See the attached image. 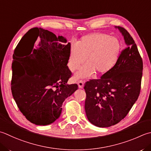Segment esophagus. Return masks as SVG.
<instances>
[{
  "mask_svg": "<svg viewBox=\"0 0 151 151\" xmlns=\"http://www.w3.org/2000/svg\"><path fill=\"white\" fill-rule=\"evenodd\" d=\"M78 85L79 88H83L84 87V81H79L78 82Z\"/></svg>",
  "mask_w": 151,
  "mask_h": 151,
  "instance_id": "34e87169",
  "label": "esophagus"
}]
</instances>
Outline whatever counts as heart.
Segmentation results:
<instances>
[{
    "mask_svg": "<svg viewBox=\"0 0 151 151\" xmlns=\"http://www.w3.org/2000/svg\"><path fill=\"white\" fill-rule=\"evenodd\" d=\"M120 52L121 44L116 38L101 32L85 35L77 45L70 47L69 67L70 71H75L87 59L88 65L77 73V77H87L94 72L103 75L113 69Z\"/></svg>",
    "mask_w": 151,
    "mask_h": 151,
    "instance_id": "heart-1",
    "label": "heart"
}]
</instances>
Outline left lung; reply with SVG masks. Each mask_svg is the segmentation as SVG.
Returning <instances> with one entry per match:
<instances>
[{
	"label": "left lung",
	"instance_id": "8db88e82",
	"mask_svg": "<svg viewBox=\"0 0 151 151\" xmlns=\"http://www.w3.org/2000/svg\"><path fill=\"white\" fill-rule=\"evenodd\" d=\"M126 47L116 64L99 79L85 83V111L88 120L97 127L116 124L124 119L141 91L143 60L136 44L127 30L118 26Z\"/></svg>",
	"mask_w": 151,
	"mask_h": 151
}]
</instances>
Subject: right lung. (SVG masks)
<instances>
[{"mask_svg": "<svg viewBox=\"0 0 151 151\" xmlns=\"http://www.w3.org/2000/svg\"><path fill=\"white\" fill-rule=\"evenodd\" d=\"M40 37V48L34 49ZM42 28L31 29L14 50L11 90L19 111L36 125L45 126L60 117L67 97L78 89L67 84L70 44Z\"/></svg>", "mask_w": 151, "mask_h": 151, "instance_id": "1", "label": "right lung"}]
</instances>
